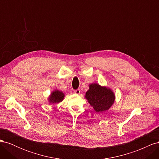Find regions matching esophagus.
Returning a JSON list of instances; mask_svg holds the SVG:
<instances>
[{
    "mask_svg": "<svg viewBox=\"0 0 159 159\" xmlns=\"http://www.w3.org/2000/svg\"><path fill=\"white\" fill-rule=\"evenodd\" d=\"M74 93H75V94H80V90L79 89H75V90L74 91Z\"/></svg>",
    "mask_w": 159,
    "mask_h": 159,
    "instance_id": "obj_1",
    "label": "esophagus"
}]
</instances>
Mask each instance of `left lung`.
I'll return each mask as SVG.
<instances>
[{"label":"left lung","instance_id":"8db88e82","mask_svg":"<svg viewBox=\"0 0 159 159\" xmlns=\"http://www.w3.org/2000/svg\"><path fill=\"white\" fill-rule=\"evenodd\" d=\"M85 93V98L96 112L106 111L112 106L115 99V95L110 88L98 84H91Z\"/></svg>","mask_w":159,"mask_h":159}]
</instances>
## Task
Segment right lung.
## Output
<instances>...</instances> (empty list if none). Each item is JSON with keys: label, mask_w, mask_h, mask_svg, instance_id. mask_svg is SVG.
Wrapping results in <instances>:
<instances>
[{"label": "right lung", "mask_w": 159, "mask_h": 159, "mask_svg": "<svg viewBox=\"0 0 159 159\" xmlns=\"http://www.w3.org/2000/svg\"><path fill=\"white\" fill-rule=\"evenodd\" d=\"M65 97V94L62 91L56 89L53 91L48 97V102L51 104H56L63 101Z\"/></svg>", "instance_id": "obj_1"}]
</instances>
